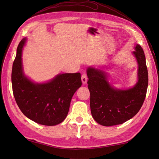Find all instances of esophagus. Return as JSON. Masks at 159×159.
Returning a JSON list of instances; mask_svg holds the SVG:
<instances>
[{"mask_svg":"<svg viewBox=\"0 0 159 159\" xmlns=\"http://www.w3.org/2000/svg\"><path fill=\"white\" fill-rule=\"evenodd\" d=\"M87 76L86 74H83L82 76H81V80H82V83L83 84H85L87 81Z\"/></svg>","mask_w":159,"mask_h":159,"instance_id":"1","label":"esophagus"}]
</instances>
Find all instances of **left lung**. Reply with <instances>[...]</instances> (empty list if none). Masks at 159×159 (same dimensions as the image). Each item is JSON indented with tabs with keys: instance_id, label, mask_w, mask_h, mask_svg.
Here are the masks:
<instances>
[{
	"instance_id": "8db88e82",
	"label": "left lung",
	"mask_w": 159,
	"mask_h": 159,
	"mask_svg": "<svg viewBox=\"0 0 159 159\" xmlns=\"http://www.w3.org/2000/svg\"><path fill=\"white\" fill-rule=\"evenodd\" d=\"M133 52L138 63V81L128 89H114L104 71L89 67L87 70L90 108L92 117L105 126L121 124L139 112L146 96L148 73L146 57L139 44Z\"/></svg>"
}]
</instances>
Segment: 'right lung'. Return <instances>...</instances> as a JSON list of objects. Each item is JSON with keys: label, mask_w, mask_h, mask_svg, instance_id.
<instances>
[{"label": "right lung", "mask_w": 159, "mask_h": 159, "mask_svg": "<svg viewBox=\"0 0 159 159\" xmlns=\"http://www.w3.org/2000/svg\"><path fill=\"white\" fill-rule=\"evenodd\" d=\"M26 38L17 48L11 72L13 96L20 111L35 122L55 126L61 123L68 113L74 93L81 86L80 74H59L50 81L35 83L23 73L22 51Z\"/></svg>", "instance_id": "obj_1"}]
</instances>
